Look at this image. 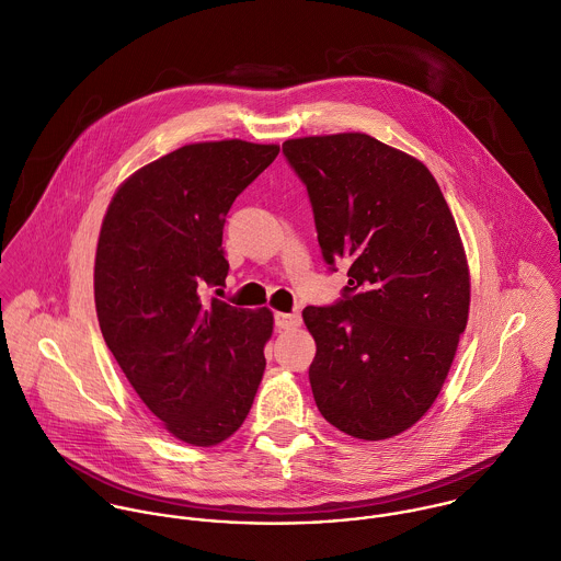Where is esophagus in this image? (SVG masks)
Wrapping results in <instances>:
<instances>
[{"label":"esophagus","instance_id":"34e87169","mask_svg":"<svg viewBox=\"0 0 561 561\" xmlns=\"http://www.w3.org/2000/svg\"><path fill=\"white\" fill-rule=\"evenodd\" d=\"M275 328L277 330H293L301 323V314L299 312H275Z\"/></svg>","mask_w":561,"mask_h":561}]
</instances>
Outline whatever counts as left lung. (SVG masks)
<instances>
[{
    "mask_svg": "<svg viewBox=\"0 0 561 561\" xmlns=\"http://www.w3.org/2000/svg\"><path fill=\"white\" fill-rule=\"evenodd\" d=\"M282 152L308 190L321 255L347 264L332 306H308L310 387L339 431L389 439L435 402L468 323L470 273L428 168L363 133L301 137Z\"/></svg>",
    "mask_w": 561,
    "mask_h": 561,
    "instance_id": "1",
    "label": "left lung"
}]
</instances>
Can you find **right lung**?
Here are the masks:
<instances>
[{"label": "right lung", "mask_w": 561, "mask_h": 561, "mask_svg": "<svg viewBox=\"0 0 561 561\" xmlns=\"http://www.w3.org/2000/svg\"><path fill=\"white\" fill-rule=\"evenodd\" d=\"M279 146L240 139L183 146L137 170L102 220L93 290L106 347L141 402L181 442L216 446L251 411L273 332L268 308L203 290L222 286V227Z\"/></svg>", "instance_id": "obj_1"}]
</instances>
